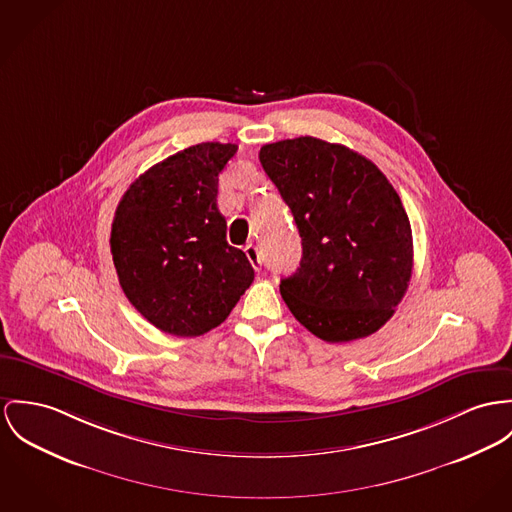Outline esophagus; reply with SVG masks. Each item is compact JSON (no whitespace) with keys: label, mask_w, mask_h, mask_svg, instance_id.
<instances>
[{"label":"esophagus","mask_w":512,"mask_h":512,"mask_svg":"<svg viewBox=\"0 0 512 512\" xmlns=\"http://www.w3.org/2000/svg\"><path fill=\"white\" fill-rule=\"evenodd\" d=\"M245 255H247V259H249V263L253 265V269L255 271H259L261 269V255H259V249H257V245H253V243H249V245H245Z\"/></svg>","instance_id":"obj_1"}]
</instances>
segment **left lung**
I'll list each match as a JSON object with an SVG mask.
<instances>
[{
    "instance_id": "left-lung-1",
    "label": "left lung",
    "mask_w": 512,
    "mask_h": 512,
    "mask_svg": "<svg viewBox=\"0 0 512 512\" xmlns=\"http://www.w3.org/2000/svg\"><path fill=\"white\" fill-rule=\"evenodd\" d=\"M259 159L302 237L298 271L280 280L288 310L327 343L372 335L413 271L411 224L392 183L370 159L314 136L267 144Z\"/></svg>"
}]
</instances>
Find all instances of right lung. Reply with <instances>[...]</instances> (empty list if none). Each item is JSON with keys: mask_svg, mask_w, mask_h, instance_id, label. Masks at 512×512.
I'll list each match as a JSON object with an SVG mask.
<instances>
[{"mask_svg": "<svg viewBox=\"0 0 512 512\" xmlns=\"http://www.w3.org/2000/svg\"><path fill=\"white\" fill-rule=\"evenodd\" d=\"M236 144L202 142L142 173L118 202L111 253L130 304L163 333L218 327L255 271L226 239L218 175Z\"/></svg>", "mask_w": 512, "mask_h": 512, "instance_id": "right-lung-1", "label": "right lung"}]
</instances>
